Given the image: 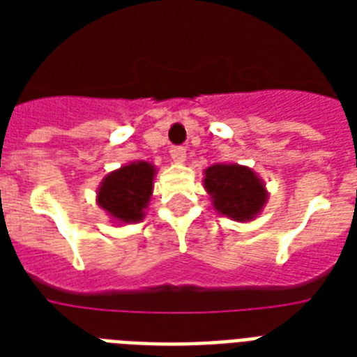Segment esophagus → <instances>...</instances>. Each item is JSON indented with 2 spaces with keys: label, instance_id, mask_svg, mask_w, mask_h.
I'll use <instances>...</instances> for the list:
<instances>
[{
  "label": "esophagus",
  "instance_id": "obj_1",
  "mask_svg": "<svg viewBox=\"0 0 357 357\" xmlns=\"http://www.w3.org/2000/svg\"><path fill=\"white\" fill-rule=\"evenodd\" d=\"M170 155H172V159L176 162H185V159H187V150H185L183 146H172L170 148Z\"/></svg>",
  "mask_w": 357,
  "mask_h": 357
}]
</instances>
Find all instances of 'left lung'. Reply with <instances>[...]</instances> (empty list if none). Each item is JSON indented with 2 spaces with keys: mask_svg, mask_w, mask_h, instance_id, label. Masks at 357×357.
I'll list each match as a JSON object with an SVG mask.
<instances>
[{
  "mask_svg": "<svg viewBox=\"0 0 357 357\" xmlns=\"http://www.w3.org/2000/svg\"><path fill=\"white\" fill-rule=\"evenodd\" d=\"M204 174V187L217 213L237 222H250L263 211L268 192L252 168L218 162L206 168Z\"/></svg>",
  "mask_w": 357,
  "mask_h": 357,
  "instance_id": "obj_1",
  "label": "left lung"
}]
</instances>
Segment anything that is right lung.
Segmentation results:
<instances>
[{"label": "right lung", "instance_id": "right-lung-1", "mask_svg": "<svg viewBox=\"0 0 357 357\" xmlns=\"http://www.w3.org/2000/svg\"><path fill=\"white\" fill-rule=\"evenodd\" d=\"M155 172L148 161L129 162L109 172L98 187V206L120 226L140 222L153 192Z\"/></svg>", "mask_w": 357, "mask_h": 357}]
</instances>
